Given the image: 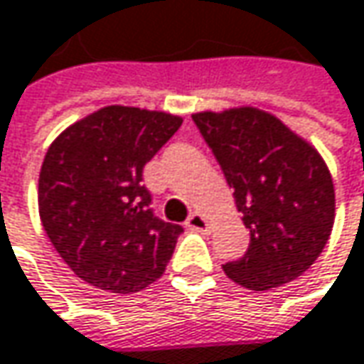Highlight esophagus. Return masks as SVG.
Segmentation results:
<instances>
[{"mask_svg":"<svg viewBox=\"0 0 364 364\" xmlns=\"http://www.w3.org/2000/svg\"><path fill=\"white\" fill-rule=\"evenodd\" d=\"M185 226L189 228V230H198V232H208L210 230V223H208V218L200 214V212H193L189 218H187V223Z\"/></svg>","mask_w":364,"mask_h":364,"instance_id":"34e87169","label":"esophagus"}]
</instances>
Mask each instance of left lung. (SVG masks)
Instances as JSON below:
<instances>
[{
    "label": "left lung",
    "instance_id": "8db88e82",
    "mask_svg": "<svg viewBox=\"0 0 364 364\" xmlns=\"http://www.w3.org/2000/svg\"><path fill=\"white\" fill-rule=\"evenodd\" d=\"M193 121L235 189L249 247L226 262L230 280L269 290L313 266L333 226L336 196L319 152L266 111H203Z\"/></svg>",
    "mask_w": 364,
    "mask_h": 364
}]
</instances>
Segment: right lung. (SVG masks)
<instances>
[{"instance_id":"1","label":"right lung","mask_w":364,"mask_h":364,"mask_svg":"<svg viewBox=\"0 0 364 364\" xmlns=\"http://www.w3.org/2000/svg\"><path fill=\"white\" fill-rule=\"evenodd\" d=\"M181 123L162 111L113 105L49 146L38 175L41 223L84 282L132 294L166 269L183 228L154 216L141 173Z\"/></svg>"}]
</instances>
